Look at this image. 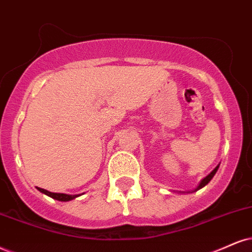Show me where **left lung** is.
<instances>
[{
	"mask_svg": "<svg viewBox=\"0 0 252 252\" xmlns=\"http://www.w3.org/2000/svg\"><path fill=\"white\" fill-rule=\"evenodd\" d=\"M219 167H220V164H217V166L215 167V169H214L212 173H210V174H208V175H207V176H206V178H204V179H202V180H201V182H200V185H198V186H197V187L194 189V190H191V191H180V192H182V194H186V192H194V191H197V190H198V189L203 188V187H204V186H207V185H208V183H209V182H210V180H212V179L214 178V175H215V174H216V172H217V169H219Z\"/></svg>",
	"mask_w": 252,
	"mask_h": 252,
	"instance_id": "8db88e82",
	"label": "left lung"
}]
</instances>
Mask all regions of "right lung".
Returning <instances> with one entry per match:
<instances>
[{
  "mask_svg": "<svg viewBox=\"0 0 252 252\" xmlns=\"http://www.w3.org/2000/svg\"><path fill=\"white\" fill-rule=\"evenodd\" d=\"M37 190H39L40 192H43V194L48 195V196H50L51 198H54V200L62 201V202H67V201H71V200H73V198L78 197V196H80V195H82V194L71 195V194H63V192H51V191L46 190V189L38 188V187H37Z\"/></svg>",
  "mask_w": 252,
  "mask_h": 252,
  "instance_id": "1",
  "label": "right lung"
}]
</instances>
